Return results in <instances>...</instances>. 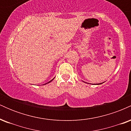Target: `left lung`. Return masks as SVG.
Returning a JSON list of instances; mask_svg holds the SVG:
<instances>
[{"instance_id": "8db88e82", "label": "left lung", "mask_w": 131, "mask_h": 131, "mask_svg": "<svg viewBox=\"0 0 131 131\" xmlns=\"http://www.w3.org/2000/svg\"><path fill=\"white\" fill-rule=\"evenodd\" d=\"M102 84V83H99V84H97V85H99V84Z\"/></svg>"}]
</instances>
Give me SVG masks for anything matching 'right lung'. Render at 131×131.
I'll return each mask as SVG.
<instances>
[{
	"label": "right lung",
	"instance_id": "obj_1",
	"mask_svg": "<svg viewBox=\"0 0 131 131\" xmlns=\"http://www.w3.org/2000/svg\"><path fill=\"white\" fill-rule=\"evenodd\" d=\"M54 78H53V79H52V80H51V81H49V82H47V83H46V84H48V83H49V82H51V81H53V79H54Z\"/></svg>",
	"mask_w": 131,
	"mask_h": 131
}]
</instances>
